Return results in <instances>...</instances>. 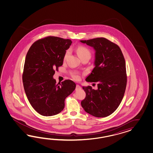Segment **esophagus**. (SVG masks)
Returning a JSON list of instances; mask_svg holds the SVG:
<instances>
[{
    "label": "esophagus",
    "mask_w": 153,
    "mask_h": 153,
    "mask_svg": "<svg viewBox=\"0 0 153 153\" xmlns=\"http://www.w3.org/2000/svg\"><path fill=\"white\" fill-rule=\"evenodd\" d=\"M81 89V86L79 85H76V90H78Z\"/></svg>",
    "instance_id": "obj_1"
}]
</instances>
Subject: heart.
<instances>
[{
    "label": "heart",
    "instance_id": "obj_1",
    "mask_svg": "<svg viewBox=\"0 0 153 153\" xmlns=\"http://www.w3.org/2000/svg\"><path fill=\"white\" fill-rule=\"evenodd\" d=\"M76 51H77L78 54H79V56L80 57V58H82L85 57V56H88V57L91 58V51L88 49V48L85 47V46H79L77 48ZM69 54H70V51L69 50L66 51L65 52L64 57H63L65 60L67 58V57L68 56ZM71 74L72 77L74 79H76V80H78L80 78L79 75L77 72H72Z\"/></svg>",
    "mask_w": 153,
    "mask_h": 153
}]
</instances>
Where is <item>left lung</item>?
<instances>
[{
    "mask_svg": "<svg viewBox=\"0 0 153 153\" xmlns=\"http://www.w3.org/2000/svg\"><path fill=\"white\" fill-rule=\"evenodd\" d=\"M95 50V67L86 79L97 82V90L83 87L86 97L81 101L83 109L96 117L111 115L119 107L125 93L127 74L124 56L120 48L104 37L81 40Z\"/></svg>",
    "mask_w": 153,
    "mask_h": 153,
    "instance_id": "left-lung-1",
    "label": "left lung"
}]
</instances>
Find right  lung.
<instances>
[{"mask_svg":"<svg viewBox=\"0 0 153 153\" xmlns=\"http://www.w3.org/2000/svg\"><path fill=\"white\" fill-rule=\"evenodd\" d=\"M72 42L70 39L47 36L33 42L26 54L23 87L31 106L42 116H54L62 111L65 98L76 88L70 79L57 83L53 77L63 65L65 52Z\"/></svg>","mask_w":153,"mask_h":153,"instance_id":"1","label":"right lung"}]
</instances>
